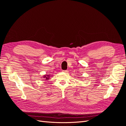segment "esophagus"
<instances>
[{
	"label": "esophagus",
	"mask_w": 126,
	"mask_h": 126,
	"mask_svg": "<svg viewBox=\"0 0 126 126\" xmlns=\"http://www.w3.org/2000/svg\"><path fill=\"white\" fill-rule=\"evenodd\" d=\"M63 72H64V73H68V71H67V70H64Z\"/></svg>",
	"instance_id": "1"
}]
</instances>
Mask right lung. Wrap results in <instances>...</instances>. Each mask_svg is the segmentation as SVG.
<instances>
[{
    "label": "right lung",
    "mask_w": 126,
    "mask_h": 126,
    "mask_svg": "<svg viewBox=\"0 0 126 126\" xmlns=\"http://www.w3.org/2000/svg\"><path fill=\"white\" fill-rule=\"evenodd\" d=\"M50 75H44L43 78H44V79H46V80H48L49 79V78H50Z\"/></svg>",
    "instance_id": "add662e5"
}]
</instances>
